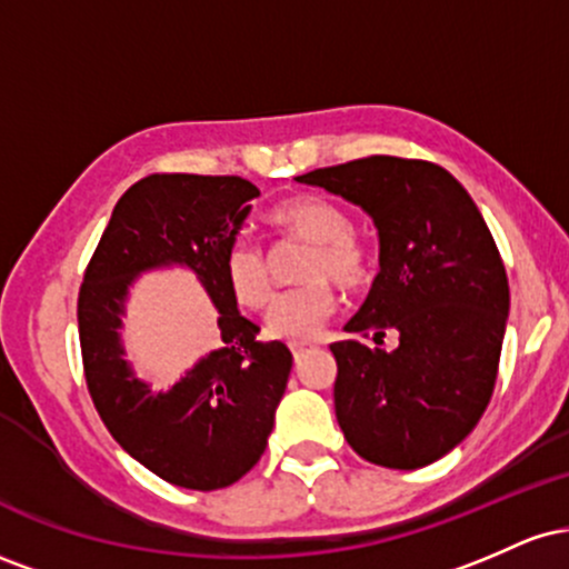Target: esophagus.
<instances>
[{
	"instance_id": "obj_1",
	"label": "esophagus",
	"mask_w": 569,
	"mask_h": 569,
	"mask_svg": "<svg viewBox=\"0 0 569 569\" xmlns=\"http://www.w3.org/2000/svg\"><path fill=\"white\" fill-rule=\"evenodd\" d=\"M312 350H316V345H310V342H293V345H291L293 361H302L307 352H312Z\"/></svg>"
}]
</instances>
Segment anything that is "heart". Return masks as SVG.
<instances>
[{"instance_id":"heart-1","label":"heart","mask_w":569,"mask_h":569,"mask_svg":"<svg viewBox=\"0 0 569 569\" xmlns=\"http://www.w3.org/2000/svg\"><path fill=\"white\" fill-rule=\"evenodd\" d=\"M270 224L289 238L307 240L302 278L307 283L283 291L267 312V335L283 342H310L337 310L335 283L361 289L371 278V251L352 232V219L342 206L323 194H297L270 211ZM224 278L232 297L248 310L270 305L276 283L264 248L253 240H234L224 253Z\"/></svg>"}]
</instances>
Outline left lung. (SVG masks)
Here are the masks:
<instances>
[{
    "label": "left lung",
    "instance_id": "1",
    "mask_svg": "<svg viewBox=\"0 0 569 569\" xmlns=\"http://www.w3.org/2000/svg\"><path fill=\"white\" fill-rule=\"evenodd\" d=\"M363 208L380 230V272L331 345L345 439L375 466L415 471L466 439L492 398L508 278L485 217L452 173L371 154L299 176ZM399 348L371 349L383 331Z\"/></svg>",
    "mask_w": 569,
    "mask_h": 569
}]
</instances>
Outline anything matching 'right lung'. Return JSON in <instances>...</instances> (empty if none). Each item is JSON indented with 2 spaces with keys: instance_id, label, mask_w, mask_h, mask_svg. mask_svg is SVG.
<instances>
[{
  "instance_id": "1",
  "label": "right lung",
  "mask_w": 569,
  "mask_h": 569,
  "mask_svg": "<svg viewBox=\"0 0 569 569\" xmlns=\"http://www.w3.org/2000/svg\"><path fill=\"white\" fill-rule=\"evenodd\" d=\"M257 194L240 176H143L117 200L77 297L84 382L101 422L143 468L198 492L230 487L257 466L291 371L289 348L259 339L224 278V253ZM171 261L192 266L212 293L222 348L152 395L121 361L116 326L129 280Z\"/></svg>"
}]
</instances>
